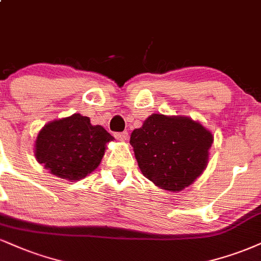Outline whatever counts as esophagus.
<instances>
[{
  "mask_svg": "<svg viewBox=\"0 0 261 261\" xmlns=\"http://www.w3.org/2000/svg\"><path fill=\"white\" fill-rule=\"evenodd\" d=\"M114 136H115V139L119 141H126L128 137V134H127V131H122V133H115Z\"/></svg>",
  "mask_w": 261,
  "mask_h": 261,
  "instance_id": "esophagus-1",
  "label": "esophagus"
}]
</instances>
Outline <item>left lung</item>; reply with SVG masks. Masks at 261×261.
<instances>
[{
  "instance_id": "obj_1",
  "label": "left lung",
  "mask_w": 261,
  "mask_h": 261,
  "mask_svg": "<svg viewBox=\"0 0 261 261\" xmlns=\"http://www.w3.org/2000/svg\"><path fill=\"white\" fill-rule=\"evenodd\" d=\"M213 135L186 117L152 114L133 131L130 144L142 174L163 190L190 186L208 163Z\"/></svg>"
}]
</instances>
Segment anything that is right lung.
I'll return each instance as SVG.
<instances>
[{
    "label": "right lung",
    "mask_w": 261,
    "mask_h": 261,
    "mask_svg": "<svg viewBox=\"0 0 261 261\" xmlns=\"http://www.w3.org/2000/svg\"><path fill=\"white\" fill-rule=\"evenodd\" d=\"M113 136L100 125H91L80 114L47 124L37 135L35 155L56 176L80 180L91 174L102 161L106 144Z\"/></svg>",
    "instance_id": "1"
}]
</instances>
